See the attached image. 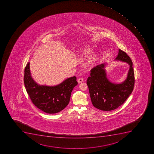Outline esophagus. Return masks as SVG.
Instances as JSON below:
<instances>
[{
  "label": "esophagus",
  "mask_w": 154,
  "mask_h": 154,
  "mask_svg": "<svg viewBox=\"0 0 154 154\" xmlns=\"http://www.w3.org/2000/svg\"><path fill=\"white\" fill-rule=\"evenodd\" d=\"M83 79H82V78H79V79H78V82L79 83H82V82H83Z\"/></svg>",
  "instance_id": "1"
}]
</instances>
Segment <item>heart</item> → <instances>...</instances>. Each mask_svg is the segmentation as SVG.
I'll return each mask as SVG.
<instances>
[{
  "mask_svg": "<svg viewBox=\"0 0 154 154\" xmlns=\"http://www.w3.org/2000/svg\"><path fill=\"white\" fill-rule=\"evenodd\" d=\"M91 51V49L90 48H86L80 52V56H83V55H86L87 54H89ZM96 61V56L95 55H91L88 57L85 60L83 65H84V67L88 68L91 67L94 64Z\"/></svg>",
  "mask_w": 154,
  "mask_h": 154,
  "instance_id": "b5f03b06",
  "label": "heart"
}]
</instances>
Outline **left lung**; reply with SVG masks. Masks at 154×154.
I'll use <instances>...</instances> for the list:
<instances>
[{
	"instance_id": "left-lung-1",
	"label": "left lung",
	"mask_w": 154,
	"mask_h": 154,
	"mask_svg": "<svg viewBox=\"0 0 154 154\" xmlns=\"http://www.w3.org/2000/svg\"><path fill=\"white\" fill-rule=\"evenodd\" d=\"M130 66L126 79L121 83H113L107 78L106 63L98 65L91 70L87 80L91 102L94 107L103 111H111L121 106L131 94L134 84L132 62L126 52L119 49L115 60Z\"/></svg>"
}]
</instances>
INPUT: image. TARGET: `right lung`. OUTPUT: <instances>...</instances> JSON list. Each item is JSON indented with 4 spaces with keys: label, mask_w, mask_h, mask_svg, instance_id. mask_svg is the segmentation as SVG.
<instances>
[{
    "label": "right lung",
    "mask_w": 154,
    "mask_h": 154,
    "mask_svg": "<svg viewBox=\"0 0 154 154\" xmlns=\"http://www.w3.org/2000/svg\"><path fill=\"white\" fill-rule=\"evenodd\" d=\"M24 83L27 93L36 107L49 114L59 112L70 102L71 93L78 85L75 76L68 78L55 86L38 84L31 76L30 63L24 69Z\"/></svg>",
    "instance_id": "1"
}]
</instances>
